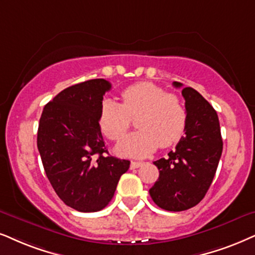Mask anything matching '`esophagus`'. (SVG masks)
<instances>
[{
    "mask_svg": "<svg viewBox=\"0 0 255 255\" xmlns=\"http://www.w3.org/2000/svg\"><path fill=\"white\" fill-rule=\"evenodd\" d=\"M142 165H143V162H140V161H131V162H130V169L138 168V167H141Z\"/></svg>",
    "mask_w": 255,
    "mask_h": 255,
    "instance_id": "34e87169",
    "label": "esophagus"
}]
</instances>
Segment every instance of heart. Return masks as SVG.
I'll return each mask as SVG.
<instances>
[{
	"label": "heart",
	"instance_id": "obj_1",
	"mask_svg": "<svg viewBox=\"0 0 255 255\" xmlns=\"http://www.w3.org/2000/svg\"><path fill=\"white\" fill-rule=\"evenodd\" d=\"M122 104L112 99L102 101L99 124L111 140H120L135 117L137 130L122 138L117 153L122 156L144 157L159 147L176 143L185 133L187 112L179 96L168 94L151 82H137L122 90Z\"/></svg>",
	"mask_w": 255,
	"mask_h": 255
}]
</instances>
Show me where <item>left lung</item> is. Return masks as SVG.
I'll return each mask as SVG.
<instances>
[{
  "instance_id": "8db88e82",
  "label": "left lung",
  "mask_w": 255,
  "mask_h": 255,
  "mask_svg": "<svg viewBox=\"0 0 255 255\" xmlns=\"http://www.w3.org/2000/svg\"><path fill=\"white\" fill-rule=\"evenodd\" d=\"M176 88L182 83L173 82ZM187 112L185 135L168 156L154 161L159 179L149 189L160 208L181 212L205 198L217 172L222 153V138L215 109L191 87L182 89Z\"/></svg>"
}]
</instances>
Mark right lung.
<instances>
[{
    "instance_id": "add662e5",
    "label": "right lung",
    "mask_w": 255,
    "mask_h": 255,
    "mask_svg": "<svg viewBox=\"0 0 255 255\" xmlns=\"http://www.w3.org/2000/svg\"><path fill=\"white\" fill-rule=\"evenodd\" d=\"M112 85L105 79L77 83L44 106L37 148L59 198L79 212L104 209L130 161L108 155L99 113Z\"/></svg>"
}]
</instances>
